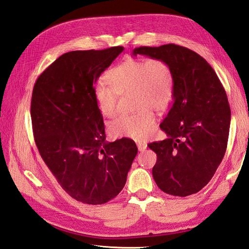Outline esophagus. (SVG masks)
Listing matches in <instances>:
<instances>
[{
	"instance_id": "34e87169",
	"label": "esophagus",
	"mask_w": 249,
	"mask_h": 249,
	"mask_svg": "<svg viewBox=\"0 0 249 249\" xmlns=\"http://www.w3.org/2000/svg\"><path fill=\"white\" fill-rule=\"evenodd\" d=\"M137 147L139 152H143V150H145L147 147V144L145 142H138L137 143Z\"/></svg>"
}]
</instances>
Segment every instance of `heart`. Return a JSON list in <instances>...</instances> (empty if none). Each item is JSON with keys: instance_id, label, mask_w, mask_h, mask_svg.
<instances>
[{"instance_id": "heart-1", "label": "heart", "mask_w": 249, "mask_h": 249, "mask_svg": "<svg viewBox=\"0 0 249 249\" xmlns=\"http://www.w3.org/2000/svg\"><path fill=\"white\" fill-rule=\"evenodd\" d=\"M106 79L109 85L97 84L93 97L104 116L112 118L117 112L118 95L132 94L134 114L124 115L109 124L114 138L144 139L155 126L152 111L162 113L173 96L175 78L170 65L163 59H127L113 67Z\"/></svg>"}]
</instances>
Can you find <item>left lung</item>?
I'll use <instances>...</instances> for the list:
<instances>
[{"label": "left lung", "mask_w": 249, "mask_h": 249, "mask_svg": "<svg viewBox=\"0 0 249 249\" xmlns=\"http://www.w3.org/2000/svg\"><path fill=\"white\" fill-rule=\"evenodd\" d=\"M166 61L175 78L173 102L160 124L167 135L147 145L157 154L156 184L165 193L188 196L213 178L228 146L231 108L225 90L205 59L189 49L169 43L140 47L133 56Z\"/></svg>", "instance_id": "8db88e82"}]
</instances>
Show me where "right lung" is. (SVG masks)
I'll return each instance as SVG.
<instances>
[{
	"mask_svg": "<svg viewBox=\"0 0 249 249\" xmlns=\"http://www.w3.org/2000/svg\"><path fill=\"white\" fill-rule=\"evenodd\" d=\"M124 51H72L55 60L37 79L31 118L44 163L72 198L102 205L125 185L138 153L132 139L106 141L93 85Z\"/></svg>",
	"mask_w": 249,
	"mask_h": 249,
	"instance_id": "obj_1",
	"label": "right lung"
}]
</instances>
